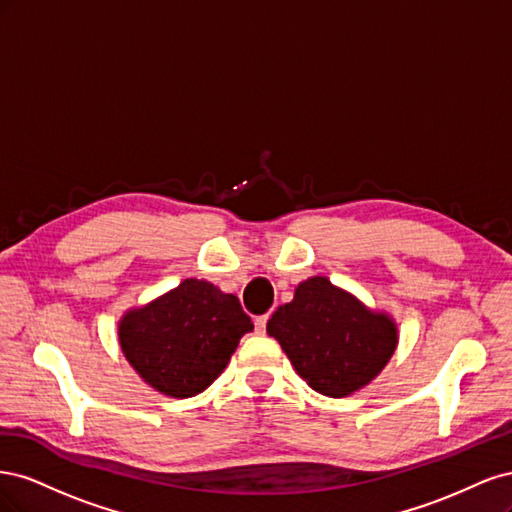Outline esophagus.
<instances>
[{
	"label": "esophagus",
	"mask_w": 512,
	"mask_h": 512,
	"mask_svg": "<svg viewBox=\"0 0 512 512\" xmlns=\"http://www.w3.org/2000/svg\"><path fill=\"white\" fill-rule=\"evenodd\" d=\"M267 320H269V314H265V316H256V318H254L256 333H265V329H267Z\"/></svg>",
	"instance_id": "obj_1"
}]
</instances>
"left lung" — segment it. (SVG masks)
Returning a JSON list of instances; mask_svg holds the SVG:
<instances>
[{
	"label": "left lung",
	"mask_w": 512,
	"mask_h": 512,
	"mask_svg": "<svg viewBox=\"0 0 512 512\" xmlns=\"http://www.w3.org/2000/svg\"><path fill=\"white\" fill-rule=\"evenodd\" d=\"M294 371L327 397H350L380 376L395 354L399 331L389 312H376L327 277H307L267 322Z\"/></svg>",
	"instance_id": "left-lung-1"
}]
</instances>
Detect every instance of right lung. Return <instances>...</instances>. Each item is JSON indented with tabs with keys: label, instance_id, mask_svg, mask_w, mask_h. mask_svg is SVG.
Listing matches in <instances>:
<instances>
[{
	"label": "right lung",
	"instance_id": "obj_1",
	"mask_svg": "<svg viewBox=\"0 0 512 512\" xmlns=\"http://www.w3.org/2000/svg\"><path fill=\"white\" fill-rule=\"evenodd\" d=\"M250 331L254 324L235 294L196 277L130 307L117 327L121 352L136 374L175 399L203 393Z\"/></svg>",
	"mask_w": 512,
	"mask_h": 512
}]
</instances>
